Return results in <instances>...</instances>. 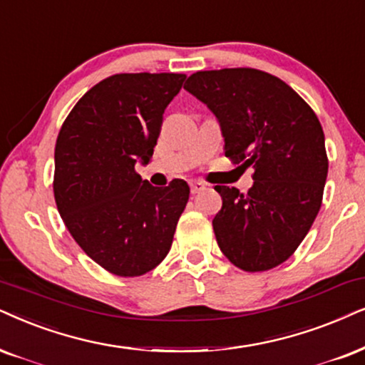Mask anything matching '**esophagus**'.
Listing matches in <instances>:
<instances>
[{
    "label": "esophagus",
    "mask_w": 365,
    "mask_h": 365,
    "mask_svg": "<svg viewBox=\"0 0 365 365\" xmlns=\"http://www.w3.org/2000/svg\"><path fill=\"white\" fill-rule=\"evenodd\" d=\"M204 188H205L204 182H198V180H195V182H190V192L193 193V195H195V193H200Z\"/></svg>",
    "instance_id": "34e87169"
}]
</instances>
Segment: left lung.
Returning a JSON list of instances; mask_svg holds the SVG:
<instances>
[{"instance_id": "left-lung-1", "label": "left lung", "mask_w": 365, "mask_h": 365, "mask_svg": "<svg viewBox=\"0 0 365 365\" xmlns=\"http://www.w3.org/2000/svg\"><path fill=\"white\" fill-rule=\"evenodd\" d=\"M183 87L215 114L225 156L255 168L247 193L215 187L220 251L249 273L276 267L297 251L322 207L329 158L317 114L286 82L257 68L195 72Z\"/></svg>"}]
</instances>
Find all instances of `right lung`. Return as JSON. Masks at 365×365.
Wrapping results in <instances>:
<instances>
[{"label": "right lung", "instance_id": "add662e5", "mask_svg": "<svg viewBox=\"0 0 365 365\" xmlns=\"http://www.w3.org/2000/svg\"><path fill=\"white\" fill-rule=\"evenodd\" d=\"M185 73H116L73 106L55 143L53 195L63 224L91 259L133 278L165 259L188 202L187 182L153 187L148 163L163 113Z\"/></svg>", "mask_w": 365, "mask_h": 365}]
</instances>
